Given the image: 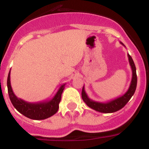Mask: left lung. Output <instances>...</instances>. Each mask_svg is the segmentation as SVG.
<instances>
[{
	"instance_id": "1",
	"label": "left lung",
	"mask_w": 149,
	"mask_h": 149,
	"mask_svg": "<svg viewBox=\"0 0 149 149\" xmlns=\"http://www.w3.org/2000/svg\"><path fill=\"white\" fill-rule=\"evenodd\" d=\"M120 43L122 45L125 46L123 43L121 42ZM127 56H128L129 63H130L131 70H132V79H131V84H130V86H129L127 92L122 95L118 97V98H116L113 100L107 101V102H99V101H93V100L90 99L88 97L84 86L82 89L81 96H82L84 101L89 107L93 109L95 111L100 112V113H114V112H116L120 110V109H122V107L125 106V104L128 102L129 100L131 99L133 95L135 93V90H136L137 77H136V66H135V64L134 63V60H133L132 57L129 55V54H127Z\"/></svg>"
}]
</instances>
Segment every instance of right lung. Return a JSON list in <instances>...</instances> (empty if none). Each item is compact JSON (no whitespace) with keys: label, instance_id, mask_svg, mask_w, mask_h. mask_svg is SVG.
I'll use <instances>...</instances> for the list:
<instances>
[{"label":"right lung","instance_id":"obj_1","mask_svg":"<svg viewBox=\"0 0 149 149\" xmlns=\"http://www.w3.org/2000/svg\"><path fill=\"white\" fill-rule=\"evenodd\" d=\"M65 84L61 85L51 99L31 103L18 98L14 94L10 83V71L7 77L8 93L14 107L22 115L34 120L48 119L56 113L59 109V104L61 100L62 93L65 88Z\"/></svg>","mask_w":149,"mask_h":149}]
</instances>
